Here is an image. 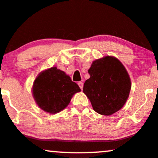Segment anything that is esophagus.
<instances>
[{
  "label": "esophagus",
  "instance_id": "34e87169",
  "mask_svg": "<svg viewBox=\"0 0 158 158\" xmlns=\"http://www.w3.org/2000/svg\"><path fill=\"white\" fill-rule=\"evenodd\" d=\"M77 84H78V86H79L80 88H81V89H83V82H78V83H77Z\"/></svg>",
  "mask_w": 158,
  "mask_h": 158
}]
</instances>
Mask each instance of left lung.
<instances>
[{"label": "left lung", "mask_w": 158, "mask_h": 158, "mask_svg": "<svg viewBox=\"0 0 158 158\" xmlns=\"http://www.w3.org/2000/svg\"><path fill=\"white\" fill-rule=\"evenodd\" d=\"M90 77L85 81L86 94L96 112L111 115L120 110L127 101L131 81L123 65L114 57L93 61L89 69Z\"/></svg>", "instance_id": "8db88e82"}]
</instances>
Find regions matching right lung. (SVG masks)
I'll return each mask as SVG.
<instances>
[{
    "instance_id": "right-lung-1",
    "label": "right lung",
    "mask_w": 158,
    "mask_h": 158,
    "mask_svg": "<svg viewBox=\"0 0 158 158\" xmlns=\"http://www.w3.org/2000/svg\"><path fill=\"white\" fill-rule=\"evenodd\" d=\"M81 91L64 72L52 67L41 72L35 79L32 93L40 109L55 114L67 106L74 94Z\"/></svg>"
}]
</instances>
